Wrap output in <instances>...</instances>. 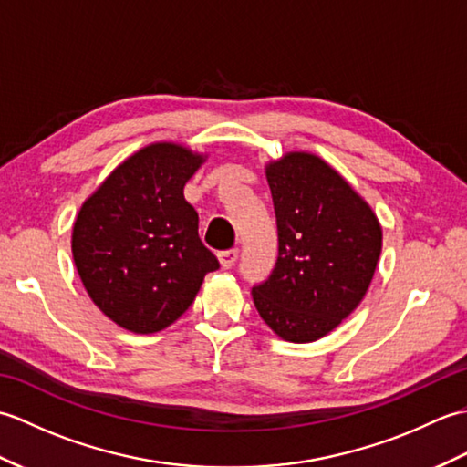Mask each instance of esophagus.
<instances>
[{"mask_svg": "<svg viewBox=\"0 0 467 467\" xmlns=\"http://www.w3.org/2000/svg\"><path fill=\"white\" fill-rule=\"evenodd\" d=\"M236 259H239V249H231V251L218 253V261H221L223 269H231V266H234Z\"/></svg>", "mask_w": 467, "mask_h": 467, "instance_id": "34e87169", "label": "esophagus"}]
</instances>
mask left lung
<instances>
[{"label":"left lung","instance_id":"8db88e82","mask_svg":"<svg viewBox=\"0 0 467 467\" xmlns=\"http://www.w3.org/2000/svg\"><path fill=\"white\" fill-rule=\"evenodd\" d=\"M279 259L253 286L263 321L285 341L311 343L347 319L369 289L383 231L365 198L311 152H286L265 166Z\"/></svg>","mask_w":467,"mask_h":467}]
</instances>
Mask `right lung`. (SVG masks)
<instances>
[{"label": "right lung", "instance_id": "1", "mask_svg": "<svg viewBox=\"0 0 467 467\" xmlns=\"http://www.w3.org/2000/svg\"><path fill=\"white\" fill-rule=\"evenodd\" d=\"M206 158L176 142L148 144L118 164L76 216L78 275L98 309L126 331L171 327L218 269L184 198Z\"/></svg>", "mask_w": 467, "mask_h": 467}]
</instances>
